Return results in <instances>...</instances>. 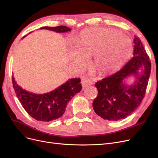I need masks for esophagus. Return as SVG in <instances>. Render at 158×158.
Listing matches in <instances>:
<instances>
[{
	"mask_svg": "<svg viewBox=\"0 0 158 158\" xmlns=\"http://www.w3.org/2000/svg\"><path fill=\"white\" fill-rule=\"evenodd\" d=\"M93 83H94L93 81L89 78H84L82 81V85L83 88H85L88 86H89V85H92Z\"/></svg>",
	"mask_w": 158,
	"mask_h": 158,
	"instance_id": "1",
	"label": "esophagus"
}]
</instances>
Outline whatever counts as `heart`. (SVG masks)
Returning <instances> with one entry per match:
<instances>
[{
	"label": "heart",
	"instance_id": "heart-1",
	"mask_svg": "<svg viewBox=\"0 0 158 158\" xmlns=\"http://www.w3.org/2000/svg\"><path fill=\"white\" fill-rule=\"evenodd\" d=\"M78 47L71 46L69 54L71 64L80 69L94 55L97 68L104 73L116 70L125 63L132 50L131 40L118 31L96 27L84 32L78 40Z\"/></svg>",
	"mask_w": 158,
	"mask_h": 158
}]
</instances>
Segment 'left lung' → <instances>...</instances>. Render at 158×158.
<instances>
[{
  "instance_id": "left-lung-1",
  "label": "left lung",
  "mask_w": 158,
  "mask_h": 158,
  "mask_svg": "<svg viewBox=\"0 0 158 158\" xmlns=\"http://www.w3.org/2000/svg\"><path fill=\"white\" fill-rule=\"evenodd\" d=\"M132 59L117 73L95 84L98 94L93 102L98 115L108 121L127 118L136 110L144 98L151 72L149 56L139 37H135ZM142 69L140 74L138 70ZM134 75L137 80L130 86L123 83L128 76Z\"/></svg>"
}]
</instances>
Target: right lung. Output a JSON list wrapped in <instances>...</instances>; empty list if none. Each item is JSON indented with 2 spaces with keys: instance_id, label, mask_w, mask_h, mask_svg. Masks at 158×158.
Segmentation results:
<instances>
[{
  "instance_id": "obj_1",
  "label": "right lung",
  "mask_w": 158,
  "mask_h": 158,
  "mask_svg": "<svg viewBox=\"0 0 158 158\" xmlns=\"http://www.w3.org/2000/svg\"><path fill=\"white\" fill-rule=\"evenodd\" d=\"M40 29L57 33L71 30L64 26L42 27ZM12 84L16 96L26 111L35 120L46 122L55 120L63 116L69 102L82 89L80 78L70 79L55 90L44 94H33L22 89L16 82L13 76Z\"/></svg>"
}]
</instances>
